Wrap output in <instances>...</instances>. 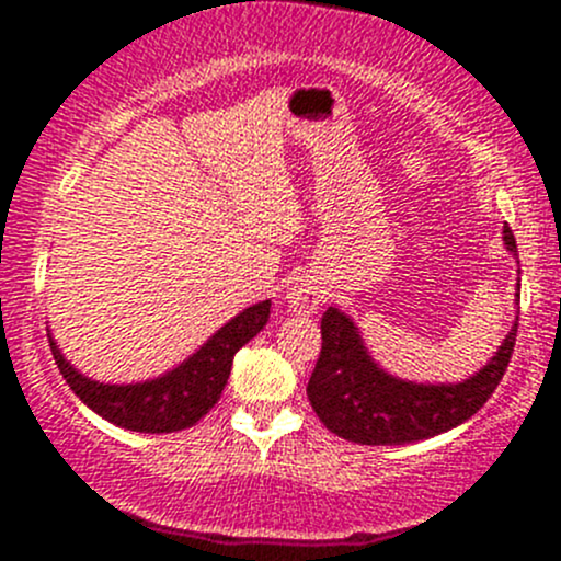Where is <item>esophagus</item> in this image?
Instances as JSON below:
<instances>
[{"mask_svg":"<svg viewBox=\"0 0 561 561\" xmlns=\"http://www.w3.org/2000/svg\"><path fill=\"white\" fill-rule=\"evenodd\" d=\"M322 298H325V287H322V282L314 279V276H304V279H298L296 285L290 287V293H287V304H290L293 312L298 314L317 312Z\"/></svg>","mask_w":561,"mask_h":561,"instance_id":"esophagus-1","label":"esophagus"}]
</instances>
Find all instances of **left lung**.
<instances>
[{"label":"left lung","mask_w":561,"mask_h":561,"mask_svg":"<svg viewBox=\"0 0 561 561\" xmlns=\"http://www.w3.org/2000/svg\"><path fill=\"white\" fill-rule=\"evenodd\" d=\"M505 247L518 252L511 228ZM320 331V358L307 386L317 417L347 443L407 445L456 428L491 399L511 364L518 322L494 358L458 386H415L386 375L366 353L353 320L333 307L322 314Z\"/></svg>","instance_id":"obj_1"}]
</instances>
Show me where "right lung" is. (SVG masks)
Returning a JSON list of instances; mask_svg holds the SVG:
<instances>
[{
	"mask_svg": "<svg viewBox=\"0 0 561 561\" xmlns=\"http://www.w3.org/2000/svg\"><path fill=\"white\" fill-rule=\"evenodd\" d=\"M271 301L254 304L228 322L222 331L214 333L192 358H186L179 369L157 377V380L138 382V386H103L89 377L78 375L54 339L48 336L50 353L67 386L76 390L78 399L92 407L98 415L129 432L144 434H171L190 428L211 410L228 386L233 355L263 331L268 322Z\"/></svg>",
	"mask_w": 561,
	"mask_h": 561,
	"instance_id": "1",
	"label": "right lung"
}]
</instances>
